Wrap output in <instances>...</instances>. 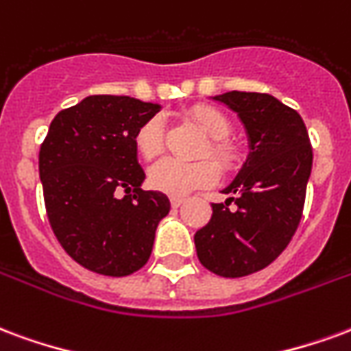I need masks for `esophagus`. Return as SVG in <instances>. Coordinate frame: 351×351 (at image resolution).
<instances>
[{
	"instance_id": "esophagus-1",
	"label": "esophagus",
	"mask_w": 351,
	"mask_h": 351,
	"mask_svg": "<svg viewBox=\"0 0 351 351\" xmlns=\"http://www.w3.org/2000/svg\"><path fill=\"white\" fill-rule=\"evenodd\" d=\"M172 207H181L183 206V202H185V198H179V196H173L172 200Z\"/></svg>"
}]
</instances>
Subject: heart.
<instances>
[{
    "label": "heart",
    "instance_id": "b5f03b06",
    "mask_svg": "<svg viewBox=\"0 0 351 351\" xmlns=\"http://www.w3.org/2000/svg\"><path fill=\"white\" fill-rule=\"evenodd\" d=\"M194 123L200 127L209 140V153L217 158V162L224 168H232L237 160V153L232 145L224 140L228 136L232 125L228 117L222 112L207 106H198L193 110ZM138 153L145 160H153L162 153L165 147V125L160 117H151L138 129L134 138ZM219 179V166L209 158H202L196 162H183V160H162L149 170V185L160 193L172 196H185L202 186L213 185Z\"/></svg>",
    "mask_w": 351,
    "mask_h": 351
}]
</instances>
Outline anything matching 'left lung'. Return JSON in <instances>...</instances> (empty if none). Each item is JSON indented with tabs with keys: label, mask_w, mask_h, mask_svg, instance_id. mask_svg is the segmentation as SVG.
<instances>
[{
	"label": "left lung",
	"mask_w": 351,
	"mask_h": 351,
	"mask_svg": "<svg viewBox=\"0 0 351 351\" xmlns=\"http://www.w3.org/2000/svg\"><path fill=\"white\" fill-rule=\"evenodd\" d=\"M241 119L249 155L222 193L224 204H211L213 215L194 234L202 265L215 275L237 278L277 260L301 221L312 147L301 116L267 93L228 91L213 97Z\"/></svg>",
	"instance_id": "left-lung-1"
}]
</instances>
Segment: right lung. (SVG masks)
I'll list each match as a JSON object with an SVG mask.
<instances>
[{"label": "right lung", "mask_w": 351, "mask_h": 351, "mask_svg": "<svg viewBox=\"0 0 351 351\" xmlns=\"http://www.w3.org/2000/svg\"><path fill=\"white\" fill-rule=\"evenodd\" d=\"M158 110L132 97L91 95L61 110L40 145L50 226L69 256L93 273L125 277L144 267L170 211L166 194L142 191L145 173L134 144Z\"/></svg>", "instance_id": "right-lung-1"}]
</instances>
